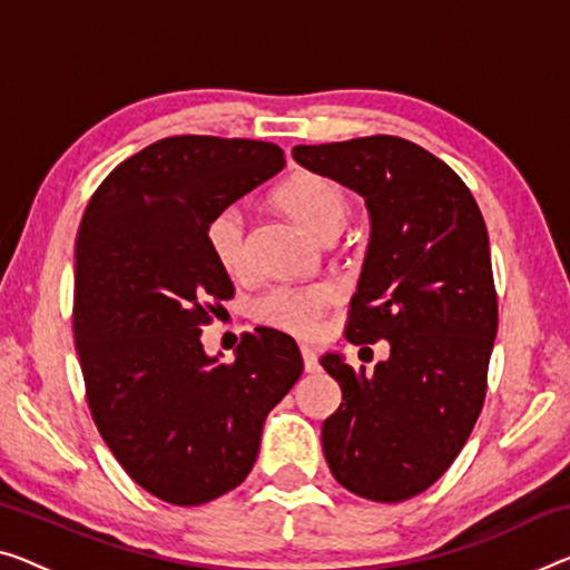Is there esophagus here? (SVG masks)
Masks as SVG:
<instances>
[{
  "mask_svg": "<svg viewBox=\"0 0 570 570\" xmlns=\"http://www.w3.org/2000/svg\"><path fill=\"white\" fill-rule=\"evenodd\" d=\"M302 361H304V371H307V373L317 371V355H314L312 347L302 345Z\"/></svg>",
  "mask_w": 570,
  "mask_h": 570,
  "instance_id": "esophagus-1",
  "label": "esophagus"
}]
</instances>
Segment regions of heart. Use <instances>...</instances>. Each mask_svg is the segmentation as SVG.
Here are the masks:
<instances>
[{
	"instance_id": "heart-1",
	"label": "heart",
	"mask_w": 570,
	"mask_h": 570,
	"mask_svg": "<svg viewBox=\"0 0 570 570\" xmlns=\"http://www.w3.org/2000/svg\"><path fill=\"white\" fill-rule=\"evenodd\" d=\"M274 202L296 225L309 235L327 240L343 230L351 217V197L335 178L302 171L278 186ZM204 243L227 276H243L248 268V248H245V217L243 209H219L204 227ZM337 299L335 288L327 284L307 286H274L263 292L253 304V317L261 325L282 330V333L309 337L317 333L320 317Z\"/></svg>"
}]
</instances>
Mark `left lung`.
<instances>
[{"mask_svg":"<svg viewBox=\"0 0 570 570\" xmlns=\"http://www.w3.org/2000/svg\"><path fill=\"white\" fill-rule=\"evenodd\" d=\"M292 153L366 199L371 243L345 337L389 340L373 373L335 353L320 361L343 389L322 422L325 461L353 494L404 502L450 469L487 399L499 327L487 223L453 168L396 135Z\"/></svg>","mask_w":570,"mask_h":570,"instance_id":"obj_1","label":"left lung"}]
</instances>
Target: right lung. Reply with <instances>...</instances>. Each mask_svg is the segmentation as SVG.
I'll list each match as a JSON object with an SVG mask.
<instances>
[{
    "mask_svg": "<svg viewBox=\"0 0 570 570\" xmlns=\"http://www.w3.org/2000/svg\"><path fill=\"white\" fill-rule=\"evenodd\" d=\"M284 164L266 140L174 135L122 160L81 217L71 322L87 404L117 463L160 502L197 507L243 483L263 420L302 376L278 330L245 333L227 363L199 340L235 294L204 227Z\"/></svg>",
    "mask_w": 570,
    "mask_h": 570,
    "instance_id": "obj_1",
    "label": "right lung"
}]
</instances>
